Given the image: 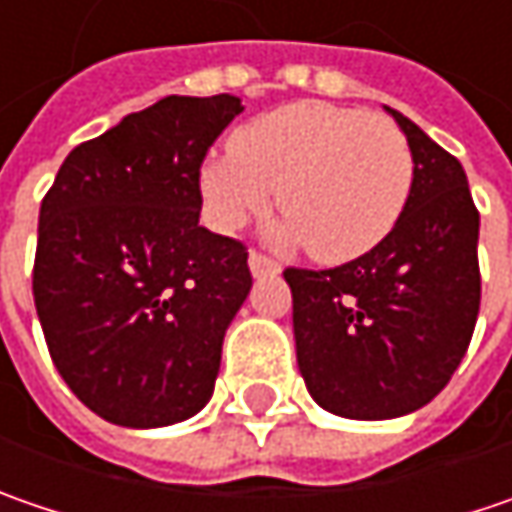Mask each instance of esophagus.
Listing matches in <instances>:
<instances>
[{
	"label": "esophagus",
	"instance_id": "obj_1",
	"mask_svg": "<svg viewBox=\"0 0 512 512\" xmlns=\"http://www.w3.org/2000/svg\"><path fill=\"white\" fill-rule=\"evenodd\" d=\"M249 269H252L255 278H266V275H278L281 272V263L272 260L269 255H263V252H252L249 255Z\"/></svg>",
	"mask_w": 512,
	"mask_h": 512
}]
</instances>
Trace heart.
Here are the masks:
<instances>
[{
    "mask_svg": "<svg viewBox=\"0 0 512 512\" xmlns=\"http://www.w3.org/2000/svg\"><path fill=\"white\" fill-rule=\"evenodd\" d=\"M414 159L385 118L350 106L304 101L266 112L205 159L199 191L208 223L243 226L278 188L284 240H304L318 263H345L379 246L406 211Z\"/></svg>",
    "mask_w": 512,
    "mask_h": 512,
    "instance_id": "b5f03b06",
    "label": "heart"
}]
</instances>
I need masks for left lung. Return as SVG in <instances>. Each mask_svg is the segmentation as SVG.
<instances>
[{
  "label": "left lung",
  "instance_id": "8db88e82",
  "mask_svg": "<svg viewBox=\"0 0 512 512\" xmlns=\"http://www.w3.org/2000/svg\"><path fill=\"white\" fill-rule=\"evenodd\" d=\"M388 115L414 159L400 223L350 263L284 272L307 391L350 420L432 403L458 371L481 307L478 208L464 167L403 112Z\"/></svg>",
  "mask_w": 512,
  "mask_h": 512
}]
</instances>
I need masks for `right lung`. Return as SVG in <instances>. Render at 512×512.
I'll use <instances>...</instances> for the list:
<instances>
[{"instance_id": "obj_1", "label": "right lung", "mask_w": 512, "mask_h": 512, "mask_svg": "<svg viewBox=\"0 0 512 512\" xmlns=\"http://www.w3.org/2000/svg\"><path fill=\"white\" fill-rule=\"evenodd\" d=\"M234 95H170L77 144L40 205L34 304L54 368L115 426L159 429L214 394L252 272L199 226V167Z\"/></svg>"}]
</instances>
